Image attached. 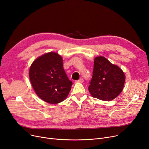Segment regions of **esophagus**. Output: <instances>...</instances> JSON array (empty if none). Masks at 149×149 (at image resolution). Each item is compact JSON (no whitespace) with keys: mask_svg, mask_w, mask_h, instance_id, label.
Segmentation results:
<instances>
[{"mask_svg":"<svg viewBox=\"0 0 149 149\" xmlns=\"http://www.w3.org/2000/svg\"><path fill=\"white\" fill-rule=\"evenodd\" d=\"M83 81H84V80H83V79H79V80H77L76 82H77V83H83Z\"/></svg>","mask_w":149,"mask_h":149,"instance_id":"1","label":"esophagus"}]
</instances>
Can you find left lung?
Returning a JSON list of instances; mask_svg holds the SVG:
<instances>
[{
    "label": "left lung",
    "mask_w": 149,
    "mask_h": 149,
    "mask_svg": "<svg viewBox=\"0 0 149 149\" xmlns=\"http://www.w3.org/2000/svg\"><path fill=\"white\" fill-rule=\"evenodd\" d=\"M125 80L124 73L119 67L105 57H95L89 91L93 97L111 101L122 91Z\"/></svg>",
    "instance_id": "8db88e82"
}]
</instances>
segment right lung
I'll list each match as a JSON object with an SVG mask.
<instances>
[{"mask_svg": "<svg viewBox=\"0 0 149 149\" xmlns=\"http://www.w3.org/2000/svg\"><path fill=\"white\" fill-rule=\"evenodd\" d=\"M29 77L39 97L51 104L65 100L72 85L63 69L62 57L55 52L36 58L30 66Z\"/></svg>", "mask_w": 149, "mask_h": 149, "instance_id": "obj_1", "label": "right lung"}]
</instances>
